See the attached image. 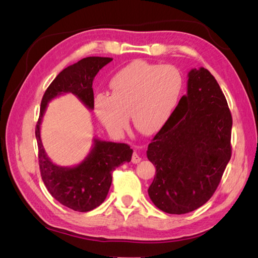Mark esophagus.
Returning <instances> with one entry per match:
<instances>
[{
	"mask_svg": "<svg viewBox=\"0 0 258 258\" xmlns=\"http://www.w3.org/2000/svg\"><path fill=\"white\" fill-rule=\"evenodd\" d=\"M141 156H140V154L138 152H134V154H133V156H132V162L134 163V164H138V163H140L141 162Z\"/></svg>",
	"mask_w": 258,
	"mask_h": 258,
	"instance_id": "1",
	"label": "esophagus"
}]
</instances>
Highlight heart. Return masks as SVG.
Instances as JSON below:
<instances>
[{
	"label": "heart",
	"mask_w": 258,
	"mask_h": 258,
	"mask_svg": "<svg viewBox=\"0 0 258 258\" xmlns=\"http://www.w3.org/2000/svg\"><path fill=\"white\" fill-rule=\"evenodd\" d=\"M183 86L182 74L172 65L136 61L113 76L111 94L96 95L95 114L111 133H122L131 115L139 132L154 134L171 119Z\"/></svg>",
	"instance_id": "b5f03b06"
}]
</instances>
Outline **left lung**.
Wrapping results in <instances>:
<instances>
[{
  "mask_svg": "<svg viewBox=\"0 0 258 258\" xmlns=\"http://www.w3.org/2000/svg\"><path fill=\"white\" fill-rule=\"evenodd\" d=\"M187 78V93L146 152L156 167L150 199L177 215L211 199L232 155L233 119L217 81L204 68L190 70Z\"/></svg>",
  "mask_w": 258,
  "mask_h": 258,
  "instance_id": "1",
  "label": "left lung"
}]
</instances>
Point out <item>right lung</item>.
<instances>
[{
  "mask_svg": "<svg viewBox=\"0 0 258 258\" xmlns=\"http://www.w3.org/2000/svg\"><path fill=\"white\" fill-rule=\"evenodd\" d=\"M111 57L90 56L70 65L47 87L41 102L35 136L38 146V165L44 185L54 199L71 210L90 212L106 199L112 184V172L125 162H131L133 150L127 144L93 140L92 150L75 166L65 167L54 164L43 147L41 124L47 104L59 95L72 93L84 105L94 108L93 80Z\"/></svg>",
  "mask_w": 258,
  "mask_h": 258,
  "instance_id": "1",
  "label": "right lung"
}]
</instances>
